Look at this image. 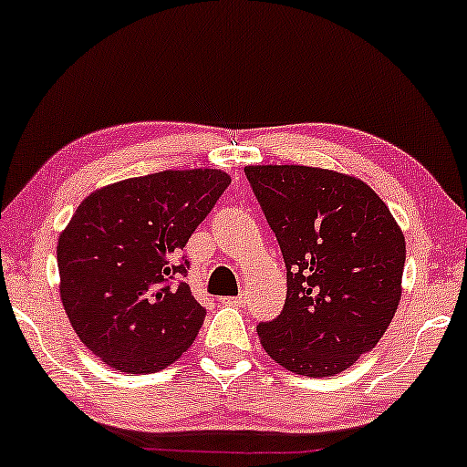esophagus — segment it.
Instances as JSON below:
<instances>
[{
    "label": "esophagus",
    "mask_w": 467,
    "mask_h": 467,
    "mask_svg": "<svg viewBox=\"0 0 467 467\" xmlns=\"http://www.w3.org/2000/svg\"><path fill=\"white\" fill-rule=\"evenodd\" d=\"M223 305H234V306H244L246 305V294L240 296H229V298H221Z\"/></svg>",
    "instance_id": "34e87169"
}]
</instances>
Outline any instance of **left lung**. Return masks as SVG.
<instances>
[{
  "mask_svg": "<svg viewBox=\"0 0 467 467\" xmlns=\"http://www.w3.org/2000/svg\"><path fill=\"white\" fill-rule=\"evenodd\" d=\"M287 268L285 306L257 326L272 360L330 378L371 352L401 300L405 238L352 175L305 165L244 169Z\"/></svg>",
  "mask_w": 467,
  "mask_h": 467,
  "instance_id": "obj_1",
  "label": "left lung"
}]
</instances>
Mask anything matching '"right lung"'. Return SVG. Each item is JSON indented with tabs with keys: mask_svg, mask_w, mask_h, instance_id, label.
Returning a JSON list of instances; mask_svg holds the SVG:
<instances>
[{
	"mask_svg": "<svg viewBox=\"0 0 467 467\" xmlns=\"http://www.w3.org/2000/svg\"><path fill=\"white\" fill-rule=\"evenodd\" d=\"M229 184L219 169L161 171L83 199L57 240L59 296L96 358L154 373L191 348L205 308L180 251Z\"/></svg>",
	"mask_w": 467,
	"mask_h": 467,
	"instance_id": "obj_1",
	"label": "right lung"
}]
</instances>
